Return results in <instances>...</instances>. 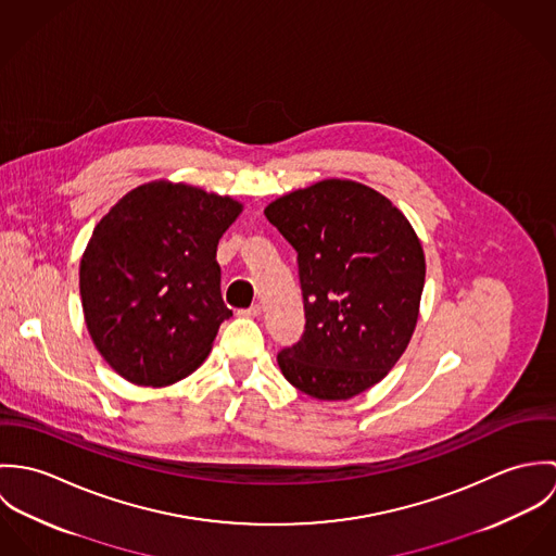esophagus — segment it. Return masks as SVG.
Segmentation results:
<instances>
[{"mask_svg":"<svg viewBox=\"0 0 556 556\" xmlns=\"http://www.w3.org/2000/svg\"><path fill=\"white\" fill-rule=\"evenodd\" d=\"M239 315H241V317H258V315H261V306H258V304H252L250 308L239 311Z\"/></svg>","mask_w":556,"mask_h":556,"instance_id":"34e87169","label":"esophagus"}]
</instances>
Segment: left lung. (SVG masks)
Segmentation results:
<instances>
[{"mask_svg":"<svg viewBox=\"0 0 556 556\" xmlns=\"http://www.w3.org/2000/svg\"><path fill=\"white\" fill-rule=\"evenodd\" d=\"M265 218L298 252L306 325L278 353L285 379L318 400L379 383L404 353L426 278L421 243L377 190L325 179L269 203Z\"/></svg>","mask_w":556,"mask_h":556,"instance_id":"obj_1","label":"left lung"}]
</instances>
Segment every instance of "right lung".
Masks as SVG:
<instances>
[{"label":"right lung","mask_w":556,"mask_h":556,"mask_svg":"<svg viewBox=\"0 0 556 556\" xmlns=\"http://www.w3.org/2000/svg\"><path fill=\"white\" fill-rule=\"evenodd\" d=\"M238 201L186 184L128 192L80 258V302L106 364L137 386H170L201 366L223 320L216 248Z\"/></svg>","instance_id":"right-lung-1"}]
</instances>
